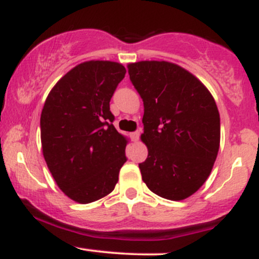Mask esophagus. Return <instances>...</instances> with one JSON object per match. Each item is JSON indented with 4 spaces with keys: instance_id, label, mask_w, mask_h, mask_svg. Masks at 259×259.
<instances>
[{
    "instance_id": "1",
    "label": "esophagus",
    "mask_w": 259,
    "mask_h": 259,
    "mask_svg": "<svg viewBox=\"0 0 259 259\" xmlns=\"http://www.w3.org/2000/svg\"><path fill=\"white\" fill-rule=\"evenodd\" d=\"M130 136H132L134 142H138L139 138H140V132H134V133L130 134Z\"/></svg>"
}]
</instances>
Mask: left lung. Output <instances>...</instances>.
I'll return each instance as SVG.
<instances>
[{
  "label": "left lung",
  "instance_id": "1",
  "mask_svg": "<svg viewBox=\"0 0 259 259\" xmlns=\"http://www.w3.org/2000/svg\"><path fill=\"white\" fill-rule=\"evenodd\" d=\"M144 101L141 141L148 156L140 163L153 194L171 201L194 195L208 179L221 144L215 101L194 74L165 61L127 64Z\"/></svg>",
  "mask_w": 259,
  "mask_h": 259
}]
</instances>
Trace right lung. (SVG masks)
I'll return each mask as SVG.
<instances>
[{
    "label": "right lung",
    "instance_id": "right-lung-1",
    "mask_svg": "<svg viewBox=\"0 0 259 259\" xmlns=\"http://www.w3.org/2000/svg\"><path fill=\"white\" fill-rule=\"evenodd\" d=\"M111 61L80 63L58 80L41 112L44 158L70 200L90 203L114 190L127 139L117 132L109 101L125 76Z\"/></svg>",
    "mask_w": 259,
    "mask_h": 259
}]
</instances>
